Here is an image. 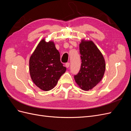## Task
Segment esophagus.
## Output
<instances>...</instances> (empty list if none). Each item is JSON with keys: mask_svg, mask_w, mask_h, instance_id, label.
Segmentation results:
<instances>
[{"mask_svg": "<svg viewBox=\"0 0 131 131\" xmlns=\"http://www.w3.org/2000/svg\"><path fill=\"white\" fill-rule=\"evenodd\" d=\"M69 66H70V63H66V67H67V68H69Z\"/></svg>", "mask_w": 131, "mask_h": 131, "instance_id": "34e87169", "label": "esophagus"}]
</instances>
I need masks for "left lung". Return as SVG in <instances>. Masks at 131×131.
Returning a JSON list of instances; mask_svg holds the SVG:
<instances>
[{
    "instance_id": "obj_1",
    "label": "left lung",
    "mask_w": 131,
    "mask_h": 131,
    "mask_svg": "<svg viewBox=\"0 0 131 131\" xmlns=\"http://www.w3.org/2000/svg\"><path fill=\"white\" fill-rule=\"evenodd\" d=\"M81 66L74 75L75 82L83 90L92 89L104 76L105 62L103 56L92 41L82 40L79 45Z\"/></svg>"
}]
</instances>
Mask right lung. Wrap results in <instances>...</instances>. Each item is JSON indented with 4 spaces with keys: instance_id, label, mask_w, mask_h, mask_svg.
<instances>
[{
    "instance_id": "obj_1",
    "label": "right lung",
    "mask_w": 131,
    "mask_h": 131,
    "mask_svg": "<svg viewBox=\"0 0 131 131\" xmlns=\"http://www.w3.org/2000/svg\"><path fill=\"white\" fill-rule=\"evenodd\" d=\"M66 70L54 42L42 39L29 59L30 75L35 85L43 91L52 90Z\"/></svg>"
}]
</instances>
